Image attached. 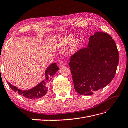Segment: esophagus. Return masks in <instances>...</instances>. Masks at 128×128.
Masks as SVG:
<instances>
[{"label":"esophagus","instance_id":"obj_1","mask_svg":"<svg viewBox=\"0 0 128 128\" xmlns=\"http://www.w3.org/2000/svg\"><path fill=\"white\" fill-rule=\"evenodd\" d=\"M65 66V63L64 61H61L60 62L59 64V67H64Z\"/></svg>","mask_w":128,"mask_h":128}]
</instances>
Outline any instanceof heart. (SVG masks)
Masks as SVG:
<instances>
[{
  "label": "heart",
  "instance_id": "b5f03b06",
  "mask_svg": "<svg viewBox=\"0 0 128 128\" xmlns=\"http://www.w3.org/2000/svg\"><path fill=\"white\" fill-rule=\"evenodd\" d=\"M74 37L71 35H68L63 36L60 38L61 42L64 45H68L72 42L71 46V52L76 51L77 50L78 48L80 45V40L79 39H75L74 40Z\"/></svg>",
  "mask_w": 128,
  "mask_h": 128
}]
</instances>
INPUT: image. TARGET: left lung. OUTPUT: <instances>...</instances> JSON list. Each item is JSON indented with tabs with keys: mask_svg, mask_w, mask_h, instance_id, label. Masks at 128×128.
<instances>
[{
	"mask_svg": "<svg viewBox=\"0 0 128 128\" xmlns=\"http://www.w3.org/2000/svg\"><path fill=\"white\" fill-rule=\"evenodd\" d=\"M118 63L114 40L106 33H95L87 48L71 56L68 65L75 90L80 95L90 96L106 87L115 76Z\"/></svg>",
	"mask_w": 128,
	"mask_h": 128,
	"instance_id": "1",
	"label": "left lung"
}]
</instances>
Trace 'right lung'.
<instances>
[{
  "label": "right lung",
  "mask_w": 128,
  "mask_h": 128,
  "mask_svg": "<svg viewBox=\"0 0 128 128\" xmlns=\"http://www.w3.org/2000/svg\"><path fill=\"white\" fill-rule=\"evenodd\" d=\"M59 70V68L57 66L56 63L51 64L45 72L46 80H43L36 87L32 88L29 90L22 91L18 89V88L10 84L9 82L8 85L11 89L14 92H18L20 95H22L25 98L30 100H36L43 98L47 93L48 90V82L50 81L52 78L56 74V73Z\"/></svg>",
  "instance_id": "right-lung-1"
}]
</instances>
